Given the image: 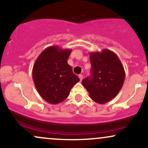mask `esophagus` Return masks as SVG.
I'll return each mask as SVG.
<instances>
[{
	"instance_id": "obj_1",
	"label": "esophagus",
	"mask_w": 148,
	"mask_h": 148,
	"mask_svg": "<svg viewBox=\"0 0 148 148\" xmlns=\"http://www.w3.org/2000/svg\"><path fill=\"white\" fill-rule=\"evenodd\" d=\"M79 79H80V81H82V80H83V76L82 75V74H79Z\"/></svg>"
}]
</instances>
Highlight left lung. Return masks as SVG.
Returning a JSON list of instances; mask_svg holds the SVG:
<instances>
[{"instance_id":"8db88e82","label":"left lung","mask_w":148,"mask_h":148,"mask_svg":"<svg viewBox=\"0 0 148 148\" xmlns=\"http://www.w3.org/2000/svg\"><path fill=\"white\" fill-rule=\"evenodd\" d=\"M91 76L82 84L99 104L109 102L119 94L125 81V70L118 56L108 49L90 54Z\"/></svg>"}]
</instances>
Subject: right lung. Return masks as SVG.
<instances>
[{
    "instance_id": "right-lung-1",
    "label": "right lung",
    "mask_w": 148,
    "mask_h": 148,
    "mask_svg": "<svg viewBox=\"0 0 148 148\" xmlns=\"http://www.w3.org/2000/svg\"><path fill=\"white\" fill-rule=\"evenodd\" d=\"M72 50L50 46L40 53L32 69V77L38 94L51 104L61 103L80 81L67 63Z\"/></svg>"
}]
</instances>
